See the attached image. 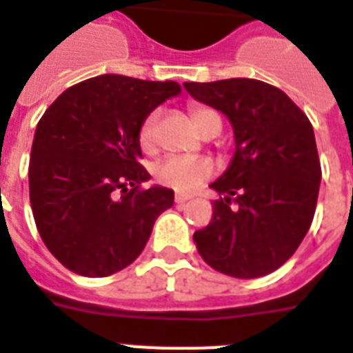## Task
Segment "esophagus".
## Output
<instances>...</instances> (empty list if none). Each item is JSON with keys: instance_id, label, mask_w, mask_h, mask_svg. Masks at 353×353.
<instances>
[{"instance_id": "esophagus-1", "label": "esophagus", "mask_w": 353, "mask_h": 353, "mask_svg": "<svg viewBox=\"0 0 353 353\" xmlns=\"http://www.w3.org/2000/svg\"><path fill=\"white\" fill-rule=\"evenodd\" d=\"M174 200H176V203H185V202H189L190 196L189 194H181V192H177Z\"/></svg>"}]
</instances>
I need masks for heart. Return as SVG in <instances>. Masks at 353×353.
Wrapping results in <instances>:
<instances>
[{"instance_id":"heart-1","label":"heart","mask_w":353,"mask_h":353,"mask_svg":"<svg viewBox=\"0 0 353 353\" xmlns=\"http://www.w3.org/2000/svg\"><path fill=\"white\" fill-rule=\"evenodd\" d=\"M190 119L200 132H208L211 127H221V116L210 106H192ZM157 125L159 112H151L143 119L138 130V142L143 151H153L157 143ZM213 176V164L208 159H189V157H170L157 164V181L164 187L176 190H194Z\"/></svg>"}]
</instances>
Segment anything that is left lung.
<instances>
[{
	"instance_id": "obj_1",
	"label": "left lung",
	"mask_w": 353,
	"mask_h": 353,
	"mask_svg": "<svg viewBox=\"0 0 353 353\" xmlns=\"http://www.w3.org/2000/svg\"><path fill=\"white\" fill-rule=\"evenodd\" d=\"M190 95L228 116L236 155L211 189L210 224L194 232L203 262L236 279L279 270L314 219L322 179L305 112L271 83L252 78L185 82Z\"/></svg>"
}]
</instances>
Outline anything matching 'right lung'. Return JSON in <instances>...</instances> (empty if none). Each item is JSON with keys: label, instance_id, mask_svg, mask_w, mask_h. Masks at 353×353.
<instances>
[{"label": "right lung", "instance_id": "obj_1", "mask_svg": "<svg viewBox=\"0 0 353 353\" xmlns=\"http://www.w3.org/2000/svg\"><path fill=\"white\" fill-rule=\"evenodd\" d=\"M177 82L121 74L65 90L44 112L30 159V202L46 249L67 270L108 276L134 262L174 190L143 189L138 130Z\"/></svg>", "mask_w": 353, "mask_h": 353}]
</instances>
